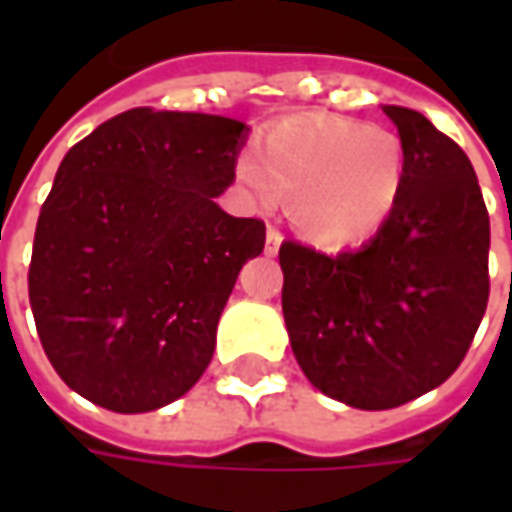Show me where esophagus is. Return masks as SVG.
<instances>
[{"label": "esophagus", "instance_id": "1", "mask_svg": "<svg viewBox=\"0 0 512 512\" xmlns=\"http://www.w3.org/2000/svg\"><path fill=\"white\" fill-rule=\"evenodd\" d=\"M279 244H282V233L277 227H268L266 230V255H277Z\"/></svg>", "mask_w": 512, "mask_h": 512}]
</instances>
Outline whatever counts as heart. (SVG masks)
Returning a JSON list of instances; mask_svg holds the SVG:
<instances>
[{"label":"heart","instance_id":"b5f03b06","mask_svg":"<svg viewBox=\"0 0 512 512\" xmlns=\"http://www.w3.org/2000/svg\"><path fill=\"white\" fill-rule=\"evenodd\" d=\"M406 172L392 131L329 115L277 120L257 136L238 180L260 205L293 197L301 233L326 246L373 235L395 208Z\"/></svg>","mask_w":512,"mask_h":512}]
</instances>
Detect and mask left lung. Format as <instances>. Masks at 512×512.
I'll return each instance as SVG.
<instances>
[{"instance_id": "left-lung-1", "label": "left lung", "mask_w": 512, "mask_h": 512, "mask_svg": "<svg viewBox=\"0 0 512 512\" xmlns=\"http://www.w3.org/2000/svg\"><path fill=\"white\" fill-rule=\"evenodd\" d=\"M406 172L395 208L354 252L279 246L282 312L315 389L365 411L444 384L488 304L491 224L472 161L428 117L384 106Z\"/></svg>"}]
</instances>
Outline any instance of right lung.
I'll use <instances>...</instances> for the list:
<instances>
[{
	"label": "right lung",
	"instance_id": "obj_1",
	"mask_svg": "<svg viewBox=\"0 0 512 512\" xmlns=\"http://www.w3.org/2000/svg\"><path fill=\"white\" fill-rule=\"evenodd\" d=\"M241 120L128 109L65 153L40 208L29 304L57 376L142 414L200 381L216 326L266 224L224 213Z\"/></svg>",
	"mask_w": 512,
	"mask_h": 512
}]
</instances>
